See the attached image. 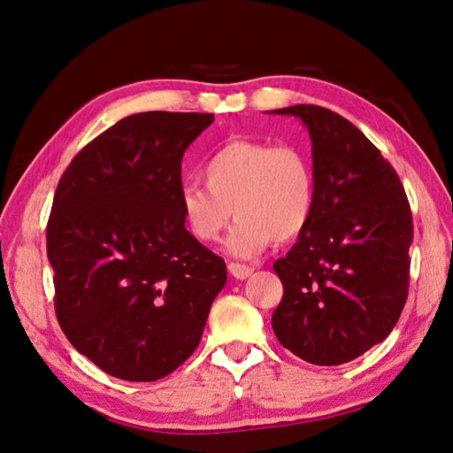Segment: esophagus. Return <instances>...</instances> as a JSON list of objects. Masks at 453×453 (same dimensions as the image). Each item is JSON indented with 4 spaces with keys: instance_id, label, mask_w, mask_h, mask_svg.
<instances>
[{
    "instance_id": "obj_1",
    "label": "esophagus",
    "mask_w": 453,
    "mask_h": 453,
    "mask_svg": "<svg viewBox=\"0 0 453 453\" xmlns=\"http://www.w3.org/2000/svg\"><path fill=\"white\" fill-rule=\"evenodd\" d=\"M227 271L234 274L235 279H239V280H245L247 277H251L253 274V267H250V265H242V263H229L227 265Z\"/></svg>"
}]
</instances>
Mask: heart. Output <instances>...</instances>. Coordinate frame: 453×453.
<instances>
[{"label":"heart","instance_id":"heart-1","mask_svg":"<svg viewBox=\"0 0 453 453\" xmlns=\"http://www.w3.org/2000/svg\"><path fill=\"white\" fill-rule=\"evenodd\" d=\"M202 180L180 188L186 227L200 243H216L237 218L227 250L255 257L277 239L290 242L308 227L316 206L314 168L292 145L237 139L221 145L202 165Z\"/></svg>","mask_w":453,"mask_h":453}]
</instances>
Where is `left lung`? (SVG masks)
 <instances>
[{
	"label": "left lung",
	"instance_id": "1",
	"mask_svg": "<svg viewBox=\"0 0 453 453\" xmlns=\"http://www.w3.org/2000/svg\"><path fill=\"white\" fill-rule=\"evenodd\" d=\"M312 141L316 206L273 269L282 300L273 330L314 365H342L393 332L409 295L412 214L391 163L342 115L290 105Z\"/></svg>",
	"mask_w": 453,
	"mask_h": 453
}]
</instances>
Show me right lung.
<instances>
[{"label":"right lung","mask_w":453,"mask_h":453,"mask_svg":"<svg viewBox=\"0 0 453 453\" xmlns=\"http://www.w3.org/2000/svg\"><path fill=\"white\" fill-rule=\"evenodd\" d=\"M211 113L123 118L73 158L47 226L55 308L74 348L111 377L157 380L198 348L226 263L184 227V150Z\"/></svg>","instance_id":"add662e5"}]
</instances>
